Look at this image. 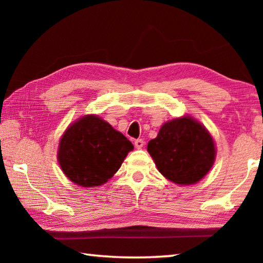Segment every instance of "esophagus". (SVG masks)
<instances>
[{
  "mask_svg": "<svg viewBox=\"0 0 263 263\" xmlns=\"http://www.w3.org/2000/svg\"><path fill=\"white\" fill-rule=\"evenodd\" d=\"M144 140L142 139H137V140H135V146H136V148H138V149H140V148H142V146H144Z\"/></svg>",
  "mask_w": 263,
  "mask_h": 263,
  "instance_id": "obj_1",
  "label": "esophagus"
}]
</instances>
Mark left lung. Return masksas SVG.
I'll use <instances>...</instances> for the list:
<instances>
[{"label":"left lung","instance_id":"left-lung-1","mask_svg":"<svg viewBox=\"0 0 263 263\" xmlns=\"http://www.w3.org/2000/svg\"><path fill=\"white\" fill-rule=\"evenodd\" d=\"M147 151L158 171L180 185L197 183L210 171L216 158L215 141L196 119L183 116L164 123Z\"/></svg>","mask_w":263,"mask_h":263}]
</instances>
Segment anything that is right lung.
<instances>
[{"label": "right lung", "mask_w": 263, "mask_h": 263, "mask_svg": "<svg viewBox=\"0 0 263 263\" xmlns=\"http://www.w3.org/2000/svg\"><path fill=\"white\" fill-rule=\"evenodd\" d=\"M132 142L95 115L70 124L62 135L58 161L75 184L84 188L104 184L121 168Z\"/></svg>", "instance_id": "add662e5"}]
</instances>
